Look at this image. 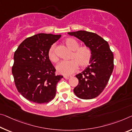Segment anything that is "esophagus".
<instances>
[{
    "label": "esophagus",
    "mask_w": 132,
    "mask_h": 132,
    "mask_svg": "<svg viewBox=\"0 0 132 132\" xmlns=\"http://www.w3.org/2000/svg\"><path fill=\"white\" fill-rule=\"evenodd\" d=\"M71 77H72L71 76H64V78L66 79H68L70 78Z\"/></svg>",
    "instance_id": "obj_1"
}]
</instances>
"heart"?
<instances>
[{
    "label": "heart",
    "instance_id": "heart-1",
    "mask_svg": "<svg viewBox=\"0 0 132 132\" xmlns=\"http://www.w3.org/2000/svg\"><path fill=\"white\" fill-rule=\"evenodd\" d=\"M66 46L72 51L69 61H63L59 63L56 66V70L59 73L63 75H69L76 70L78 66L80 68H84L89 64L92 59V51L87 46H79V43L73 38L64 40ZM47 56L51 62L56 63L59 57L55 52V47L52 45L47 53Z\"/></svg>",
    "mask_w": 132,
    "mask_h": 132
}]
</instances>
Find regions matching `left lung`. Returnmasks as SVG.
Here are the masks:
<instances>
[{"mask_svg": "<svg viewBox=\"0 0 132 132\" xmlns=\"http://www.w3.org/2000/svg\"><path fill=\"white\" fill-rule=\"evenodd\" d=\"M84 42L92 51L89 65L76 75L79 84L73 89L81 99H92L101 93L107 85L114 68L113 54L105 40L95 33L79 30L68 32Z\"/></svg>", "mask_w": 132, "mask_h": 132, "instance_id": "1", "label": "left lung"}]
</instances>
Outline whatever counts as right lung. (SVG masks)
<instances>
[{
  "mask_svg": "<svg viewBox=\"0 0 132 132\" xmlns=\"http://www.w3.org/2000/svg\"><path fill=\"white\" fill-rule=\"evenodd\" d=\"M60 35L39 33L28 37L14 54L12 74L18 90L24 98L34 103H47L55 97L56 85L62 75L47 56L50 47Z\"/></svg>",
  "mask_w": 132,
  "mask_h": 132,
  "instance_id": "add662e5",
  "label": "right lung"
}]
</instances>
